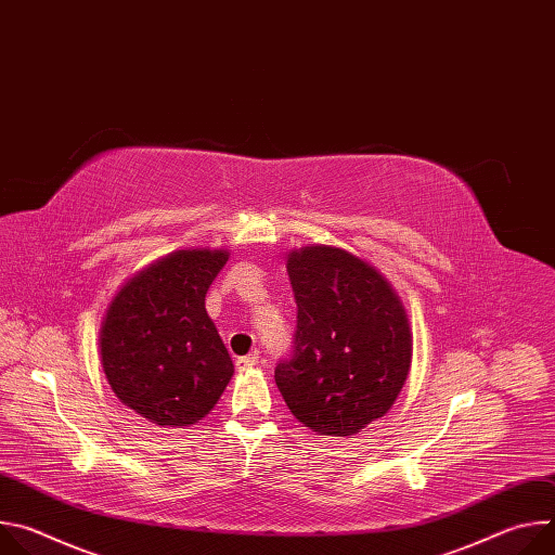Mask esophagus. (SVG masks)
Listing matches in <instances>:
<instances>
[{
	"label": "esophagus",
	"instance_id": "obj_1",
	"mask_svg": "<svg viewBox=\"0 0 555 555\" xmlns=\"http://www.w3.org/2000/svg\"><path fill=\"white\" fill-rule=\"evenodd\" d=\"M259 364V353L255 351V353H248V356H244V358H236V369L240 371H250L253 366H257Z\"/></svg>",
	"mask_w": 555,
	"mask_h": 555
}]
</instances>
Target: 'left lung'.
<instances>
[{
    "mask_svg": "<svg viewBox=\"0 0 555 555\" xmlns=\"http://www.w3.org/2000/svg\"><path fill=\"white\" fill-rule=\"evenodd\" d=\"M298 321L294 356L274 379L289 413L309 430L351 437L384 417L413 362L402 298L369 261L334 246L287 255Z\"/></svg>",
    "mask_w": 555,
    "mask_h": 555,
    "instance_id": "obj_1",
    "label": "left lung"
}]
</instances>
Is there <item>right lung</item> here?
Segmentation results:
<instances>
[{"label": "right lung", "mask_w": 555, "mask_h": 555, "mask_svg": "<svg viewBox=\"0 0 555 555\" xmlns=\"http://www.w3.org/2000/svg\"><path fill=\"white\" fill-rule=\"evenodd\" d=\"M230 253L176 250L135 272L107 305L99 349L116 398L163 428L204 420L234 364L206 311V292Z\"/></svg>", "instance_id": "obj_1"}]
</instances>
